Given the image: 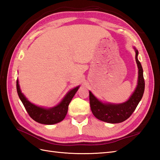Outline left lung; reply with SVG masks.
<instances>
[{
	"mask_svg": "<svg viewBox=\"0 0 160 160\" xmlns=\"http://www.w3.org/2000/svg\"><path fill=\"white\" fill-rule=\"evenodd\" d=\"M135 50V60L138 67V82L136 89L130 98L122 104H104L98 100L89 91V102L91 109L93 115L98 120L108 123H120L131 116L141 100L144 92L145 82L143 69L138 59V51Z\"/></svg>",
	"mask_w": 160,
	"mask_h": 160,
	"instance_id": "left-lung-1",
	"label": "left lung"
}]
</instances>
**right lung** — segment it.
<instances>
[{
    "mask_svg": "<svg viewBox=\"0 0 160 160\" xmlns=\"http://www.w3.org/2000/svg\"><path fill=\"white\" fill-rule=\"evenodd\" d=\"M78 88L79 86L71 90L64 98L62 102L56 107L51 108H45L36 106L28 100L20 91L18 80H16L17 93L27 112L33 120L43 124H54L64 120L67 113L68 107L70 102L77 92Z\"/></svg>",
    "mask_w": 160,
    "mask_h": 160,
    "instance_id": "add662e5",
    "label": "right lung"
}]
</instances>
